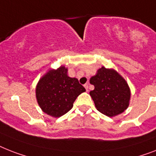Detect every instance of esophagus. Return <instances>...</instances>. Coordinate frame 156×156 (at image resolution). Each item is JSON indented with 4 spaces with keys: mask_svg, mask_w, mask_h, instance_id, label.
Listing matches in <instances>:
<instances>
[{
    "mask_svg": "<svg viewBox=\"0 0 156 156\" xmlns=\"http://www.w3.org/2000/svg\"><path fill=\"white\" fill-rule=\"evenodd\" d=\"M84 87H85V88H86L87 91H88V84H87H87L84 85Z\"/></svg>",
    "mask_w": 156,
    "mask_h": 156,
    "instance_id": "34e87169",
    "label": "esophagus"
}]
</instances>
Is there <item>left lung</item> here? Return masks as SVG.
Masks as SVG:
<instances>
[{"instance_id":"1","label":"left lung","mask_w":156,"mask_h":156,"mask_svg":"<svg viewBox=\"0 0 156 156\" xmlns=\"http://www.w3.org/2000/svg\"><path fill=\"white\" fill-rule=\"evenodd\" d=\"M90 82L94 89L90 92L98 111L112 117L123 112L129 105L131 91L128 85L117 72L102 66Z\"/></svg>"}]
</instances>
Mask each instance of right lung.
<instances>
[{
  "mask_svg": "<svg viewBox=\"0 0 156 156\" xmlns=\"http://www.w3.org/2000/svg\"><path fill=\"white\" fill-rule=\"evenodd\" d=\"M86 89L75 78L67 75L64 66L49 70L40 79L36 88L39 106L45 113L60 117L73 107L74 101Z\"/></svg>",
  "mask_w": 156,
  "mask_h": 156,
  "instance_id": "1",
  "label": "right lung"
}]
</instances>
